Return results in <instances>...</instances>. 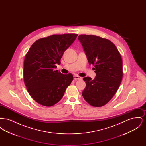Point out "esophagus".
Masks as SVG:
<instances>
[{
	"label": "esophagus",
	"mask_w": 146,
	"mask_h": 146,
	"mask_svg": "<svg viewBox=\"0 0 146 146\" xmlns=\"http://www.w3.org/2000/svg\"><path fill=\"white\" fill-rule=\"evenodd\" d=\"M73 78L74 79V80H81L82 78V77H80V76H76H76H73Z\"/></svg>",
	"instance_id": "1"
}]
</instances>
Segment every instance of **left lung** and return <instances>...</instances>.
I'll list each match as a JSON object with an SVG mask.
<instances>
[{
	"mask_svg": "<svg viewBox=\"0 0 146 146\" xmlns=\"http://www.w3.org/2000/svg\"><path fill=\"white\" fill-rule=\"evenodd\" d=\"M82 44L89 64L94 66V80L85 77L86 87L82 95L94 107L107 104L116 93L123 78V62L115 45L110 40L94 35H80Z\"/></svg>",
	"mask_w": 146,
	"mask_h": 146,
	"instance_id": "left-lung-1",
	"label": "left lung"
}]
</instances>
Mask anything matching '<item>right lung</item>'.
<instances>
[{
  "label": "right lung",
  "mask_w": 146,
  "mask_h": 146,
  "mask_svg": "<svg viewBox=\"0 0 146 146\" xmlns=\"http://www.w3.org/2000/svg\"><path fill=\"white\" fill-rule=\"evenodd\" d=\"M77 34L54 35L35 42L24 61L23 78L29 95L44 106H52L62 98L73 79L71 73L63 74L56 64L74 42Z\"/></svg>",
  "instance_id": "1"
}]
</instances>
